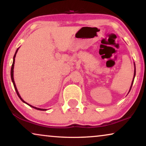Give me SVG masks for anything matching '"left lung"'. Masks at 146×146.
<instances>
[{"label":"left lung","mask_w":146,"mask_h":146,"mask_svg":"<svg viewBox=\"0 0 146 146\" xmlns=\"http://www.w3.org/2000/svg\"><path fill=\"white\" fill-rule=\"evenodd\" d=\"M134 66H135V63H134ZM135 70H134V75H133V80H132V82H131V85L130 89H129V91H130V90H131V86H132V84H133V80H134V78H135Z\"/></svg>","instance_id":"left-lung-1"}]
</instances>
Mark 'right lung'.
I'll use <instances>...</instances> for the list:
<instances>
[{
	"label": "right lung",
	"mask_w": 146,
	"mask_h": 146,
	"mask_svg": "<svg viewBox=\"0 0 146 146\" xmlns=\"http://www.w3.org/2000/svg\"><path fill=\"white\" fill-rule=\"evenodd\" d=\"M19 48H18V49L17 50V51H16V52H15V56H14V57H13V64H12V67H11V79H12V82H13V85H14V87H15V90H16V92H17V94L18 96L19 97V98L21 99V100L23 102L26 103V104H28V105H29V106H31V107L33 108H35V109H36V110H38L46 111V109H41V108H38L34 107V106H33L30 105V104H27V102H25L24 101L23 99H22V98L21 97V96H20V94H19V92H18V90H17V86H16V84H15V80H14V76H13V74H14V65H15V57H16V54H17V52H18V50H19Z\"/></svg>",
	"instance_id": "add662e5"
}]
</instances>
